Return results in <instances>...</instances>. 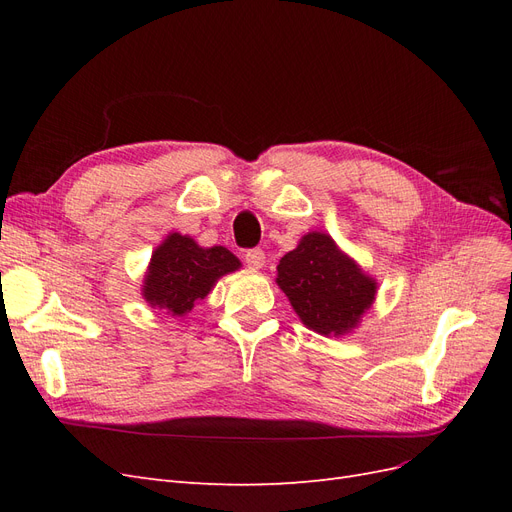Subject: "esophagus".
I'll return each instance as SVG.
<instances>
[{"instance_id":"34e87169","label":"esophagus","mask_w":512,"mask_h":512,"mask_svg":"<svg viewBox=\"0 0 512 512\" xmlns=\"http://www.w3.org/2000/svg\"><path fill=\"white\" fill-rule=\"evenodd\" d=\"M243 258H245V265L250 269L258 271V269L265 267V252H262L260 247H256V250H247Z\"/></svg>"}]
</instances>
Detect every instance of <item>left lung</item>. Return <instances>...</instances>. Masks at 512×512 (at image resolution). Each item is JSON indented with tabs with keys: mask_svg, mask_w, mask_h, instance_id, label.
Returning a JSON list of instances; mask_svg holds the SVG:
<instances>
[{
	"mask_svg": "<svg viewBox=\"0 0 512 512\" xmlns=\"http://www.w3.org/2000/svg\"><path fill=\"white\" fill-rule=\"evenodd\" d=\"M275 284L305 327L324 337H342L359 329L378 294L376 277L365 273L320 230L307 232L280 260Z\"/></svg>",
	"mask_w": 512,
	"mask_h": 512,
	"instance_id": "obj_1",
	"label": "left lung"
}]
</instances>
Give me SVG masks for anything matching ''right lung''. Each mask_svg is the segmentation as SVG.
Segmentation results:
<instances>
[{
	"label": "right lung",
	"mask_w": 512,
	"mask_h": 512,
	"mask_svg": "<svg viewBox=\"0 0 512 512\" xmlns=\"http://www.w3.org/2000/svg\"><path fill=\"white\" fill-rule=\"evenodd\" d=\"M239 269L241 260L224 245L200 247L188 235L168 232L151 254L141 294L151 309L183 318L207 297L220 277Z\"/></svg>",
	"instance_id": "right-lung-1"
}]
</instances>
